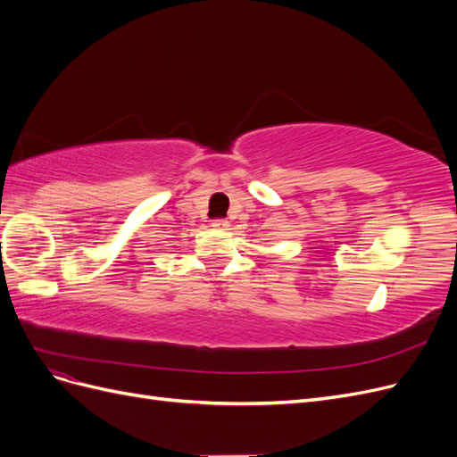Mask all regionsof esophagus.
Returning a JSON list of instances; mask_svg holds the SVG:
<instances>
[{
  "label": "esophagus",
  "instance_id": "obj_1",
  "mask_svg": "<svg viewBox=\"0 0 457 457\" xmlns=\"http://www.w3.org/2000/svg\"><path fill=\"white\" fill-rule=\"evenodd\" d=\"M212 225H213L215 228H227V227H228V220H227V219H213Z\"/></svg>",
  "mask_w": 457,
  "mask_h": 457
}]
</instances>
